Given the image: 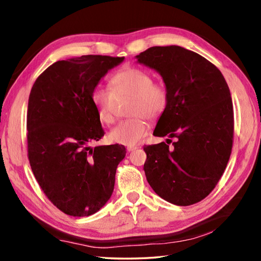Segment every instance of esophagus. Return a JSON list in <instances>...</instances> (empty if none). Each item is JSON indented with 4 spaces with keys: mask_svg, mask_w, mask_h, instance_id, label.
Wrapping results in <instances>:
<instances>
[{
    "mask_svg": "<svg viewBox=\"0 0 261 261\" xmlns=\"http://www.w3.org/2000/svg\"><path fill=\"white\" fill-rule=\"evenodd\" d=\"M136 149H138L137 146H129V147H126V150L129 151V152H130V151H135Z\"/></svg>",
    "mask_w": 261,
    "mask_h": 261,
    "instance_id": "obj_1",
    "label": "esophagus"
}]
</instances>
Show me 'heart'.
Segmentation results:
<instances>
[{"label": "heart", "mask_w": 261, "mask_h": 261, "mask_svg": "<svg viewBox=\"0 0 261 261\" xmlns=\"http://www.w3.org/2000/svg\"><path fill=\"white\" fill-rule=\"evenodd\" d=\"M110 87L111 91L96 87L92 92V102L97 111L98 119L104 124L113 123L118 101L131 99L127 114L135 118L120 122L110 131L109 139L119 145L135 146L148 134L149 123L143 118L157 119L167 108V87L162 83H154L153 77L147 71L130 66L112 75Z\"/></svg>", "instance_id": "heart-1"}]
</instances>
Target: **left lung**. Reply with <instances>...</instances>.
Masks as SVG:
<instances>
[{
	"mask_svg": "<svg viewBox=\"0 0 261 261\" xmlns=\"http://www.w3.org/2000/svg\"><path fill=\"white\" fill-rule=\"evenodd\" d=\"M136 58L158 71L169 93L153 136L176 139L174 147H143L147 180L165 201L195 204L214 190L229 162L234 126L229 86L216 66L179 46L151 47Z\"/></svg>",
	"mask_w": 261,
	"mask_h": 261,
	"instance_id": "1",
	"label": "left lung"
}]
</instances>
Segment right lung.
Segmentation results:
<instances>
[{"instance_id": "right-lung-1", "label": "right lung", "mask_w": 261, "mask_h": 261, "mask_svg": "<svg viewBox=\"0 0 261 261\" xmlns=\"http://www.w3.org/2000/svg\"><path fill=\"white\" fill-rule=\"evenodd\" d=\"M123 59L87 55L58 60L31 88L28 158L49 201L67 215L96 213L113 193L116 167L126 151L118 143L88 147L104 136L92 92Z\"/></svg>"}]
</instances>
